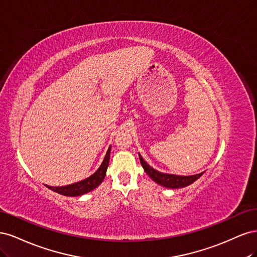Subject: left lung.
Listing matches in <instances>:
<instances>
[{
    "instance_id": "left-lung-1",
    "label": "left lung",
    "mask_w": 257,
    "mask_h": 257,
    "mask_svg": "<svg viewBox=\"0 0 257 257\" xmlns=\"http://www.w3.org/2000/svg\"><path fill=\"white\" fill-rule=\"evenodd\" d=\"M139 160H141V163L145 169V172L149 175V177L153 181L169 189H178V188H183V186H188L189 184L197 180V179L204 174V173H200L193 176H177V175L163 174L148 165L146 161H144V159L142 158L141 154H139Z\"/></svg>"
}]
</instances>
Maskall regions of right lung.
Here are the masks:
<instances>
[{"label": "right lung", "mask_w": 257, "mask_h": 257, "mask_svg": "<svg viewBox=\"0 0 257 257\" xmlns=\"http://www.w3.org/2000/svg\"><path fill=\"white\" fill-rule=\"evenodd\" d=\"M109 159H110V147L105 155V159L102 163V165H100L96 172L92 176H90L89 178L84 179V180H82V181L76 182L74 184H69V185H65V186H49V185H47V188L54 192L59 193V194H62V195H65V196L83 195V194L94 190L96 186H98L100 183L103 182L104 178L106 176L108 164H109Z\"/></svg>", "instance_id": "1"}]
</instances>
